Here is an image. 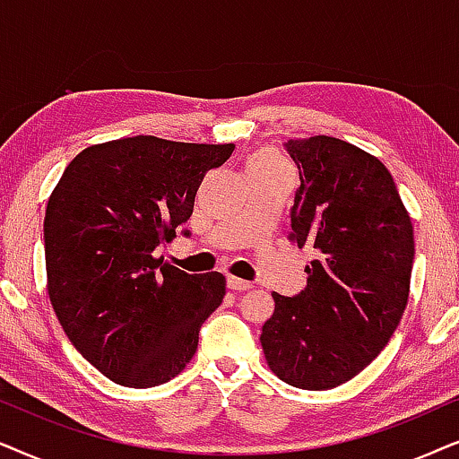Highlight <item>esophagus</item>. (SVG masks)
Masks as SVG:
<instances>
[{
	"label": "esophagus",
	"mask_w": 459,
	"mask_h": 459,
	"mask_svg": "<svg viewBox=\"0 0 459 459\" xmlns=\"http://www.w3.org/2000/svg\"><path fill=\"white\" fill-rule=\"evenodd\" d=\"M226 285H229V290H233V291H246V290H249V287H252L249 281L239 279V277H229V279H226Z\"/></svg>",
	"instance_id": "34e87169"
}]
</instances>
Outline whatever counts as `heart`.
Masks as SVG:
<instances>
[{
	"instance_id": "heart-1",
	"label": "heart",
	"mask_w": 459,
	"mask_h": 459,
	"mask_svg": "<svg viewBox=\"0 0 459 459\" xmlns=\"http://www.w3.org/2000/svg\"><path fill=\"white\" fill-rule=\"evenodd\" d=\"M247 174H260V176H273V174H285L283 163L271 155H258L249 161Z\"/></svg>"
}]
</instances>
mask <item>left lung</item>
<instances>
[{"label":"left lung","instance_id":"left-lung-1","mask_svg":"<svg viewBox=\"0 0 459 459\" xmlns=\"http://www.w3.org/2000/svg\"><path fill=\"white\" fill-rule=\"evenodd\" d=\"M300 169L291 239L308 246L307 287L274 291L262 351L281 380L304 390L344 384L374 361L409 298L413 226L380 159L340 138L283 144Z\"/></svg>","mask_w":459,"mask_h":459}]
</instances>
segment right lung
Listing matches in <instances>:
<instances>
[{"label":"right lung","instance_id":"1","mask_svg":"<svg viewBox=\"0 0 459 459\" xmlns=\"http://www.w3.org/2000/svg\"><path fill=\"white\" fill-rule=\"evenodd\" d=\"M233 151L111 140L79 152L52 191L44 218L52 308L71 344L115 384L151 388L178 376L222 304V274H188L155 249L191 218L204 176Z\"/></svg>","mask_w":459,"mask_h":459}]
</instances>
